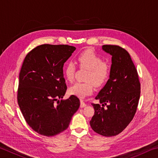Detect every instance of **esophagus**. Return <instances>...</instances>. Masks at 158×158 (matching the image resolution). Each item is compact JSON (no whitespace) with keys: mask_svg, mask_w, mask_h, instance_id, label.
Masks as SVG:
<instances>
[{"mask_svg":"<svg viewBox=\"0 0 158 158\" xmlns=\"http://www.w3.org/2000/svg\"><path fill=\"white\" fill-rule=\"evenodd\" d=\"M86 106V104L84 102V101L83 100H80V106L82 108V107H84V106Z\"/></svg>","mask_w":158,"mask_h":158,"instance_id":"obj_1","label":"esophagus"}]
</instances>
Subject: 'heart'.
Returning <instances> with one entry per match:
<instances>
[{
    "instance_id": "obj_1",
    "label": "heart",
    "mask_w": 158,
    "mask_h": 158,
    "mask_svg": "<svg viewBox=\"0 0 158 158\" xmlns=\"http://www.w3.org/2000/svg\"><path fill=\"white\" fill-rule=\"evenodd\" d=\"M77 62L81 69H88L84 83H76L69 89L71 95L79 98H85L94 91L95 85L101 87L108 81L111 68L107 63L91 49L83 51L77 56ZM66 79L73 82L77 72L76 64L73 60H68L63 69Z\"/></svg>"
}]
</instances>
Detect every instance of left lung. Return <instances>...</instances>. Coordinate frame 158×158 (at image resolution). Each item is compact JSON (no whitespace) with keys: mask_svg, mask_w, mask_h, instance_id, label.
<instances>
[{"mask_svg":"<svg viewBox=\"0 0 158 158\" xmlns=\"http://www.w3.org/2000/svg\"><path fill=\"white\" fill-rule=\"evenodd\" d=\"M102 49L112 56L108 81L92 103L95 114L90 121L96 133L112 137L121 133L132 121L137 111L141 84L130 55L118 45L105 44Z\"/></svg>","mask_w":158,"mask_h":158,"instance_id":"left-lung-1","label":"left lung"}]
</instances>
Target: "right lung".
Wrapping results in <instances>:
<instances>
[{
    "instance_id": "right-lung-1",
    "label": "right lung",
    "mask_w": 158,
    "mask_h": 158,
    "mask_svg": "<svg viewBox=\"0 0 158 158\" xmlns=\"http://www.w3.org/2000/svg\"><path fill=\"white\" fill-rule=\"evenodd\" d=\"M75 49L67 44H42L28 52L23 60L18 105L28 125L40 135L53 137L63 132L79 107L75 95L58 100L67 90L63 65Z\"/></svg>"
}]
</instances>
